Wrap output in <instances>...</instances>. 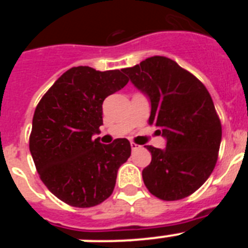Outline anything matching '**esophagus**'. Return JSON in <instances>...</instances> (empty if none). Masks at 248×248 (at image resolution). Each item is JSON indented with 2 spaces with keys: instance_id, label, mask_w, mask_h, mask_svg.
Returning a JSON list of instances; mask_svg holds the SVG:
<instances>
[{
  "instance_id": "1",
  "label": "esophagus",
  "mask_w": 248,
  "mask_h": 248,
  "mask_svg": "<svg viewBox=\"0 0 248 248\" xmlns=\"http://www.w3.org/2000/svg\"><path fill=\"white\" fill-rule=\"evenodd\" d=\"M130 146H131V150H138V149H141V145H139V144H135L131 141L130 143Z\"/></svg>"
}]
</instances>
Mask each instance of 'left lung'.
I'll return each instance as SVG.
<instances>
[{"mask_svg": "<svg viewBox=\"0 0 248 248\" xmlns=\"http://www.w3.org/2000/svg\"><path fill=\"white\" fill-rule=\"evenodd\" d=\"M151 103L149 124L166 138V148L146 145L151 163L143 170L146 189L175 201L201 187L214 170L222 128L205 85L168 57L154 56L122 69Z\"/></svg>", "mask_w": 248, "mask_h": 248, "instance_id": "8db88e82", "label": "left lung"}]
</instances>
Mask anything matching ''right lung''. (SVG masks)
I'll return each mask as SVG.
<instances>
[{
  "label": "right lung",
  "mask_w": 248,
  "mask_h": 248,
  "mask_svg": "<svg viewBox=\"0 0 248 248\" xmlns=\"http://www.w3.org/2000/svg\"><path fill=\"white\" fill-rule=\"evenodd\" d=\"M129 82L122 71L68 69L37 104L30 151L41 180L74 207L99 205L113 194L118 169L130 156L128 139L105 145L94 139L103 124V102Z\"/></svg>",
  "instance_id": "right-lung-1"
}]
</instances>
